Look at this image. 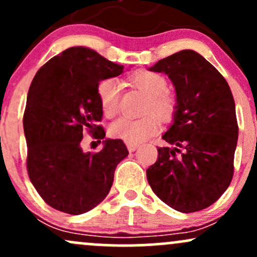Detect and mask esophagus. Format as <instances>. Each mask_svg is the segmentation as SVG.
<instances>
[{
  "mask_svg": "<svg viewBox=\"0 0 257 257\" xmlns=\"http://www.w3.org/2000/svg\"><path fill=\"white\" fill-rule=\"evenodd\" d=\"M139 147L138 144H126V149H128L129 152H134Z\"/></svg>",
  "mask_w": 257,
  "mask_h": 257,
  "instance_id": "1",
  "label": "esophagus"
}]
</instances>
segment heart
Listing matches in <instances>:
<instances>
[{"label":"heart","mask_w":257,"mask_h":257,"mask_svg":"<svg viewBox=\"0 0 257 257\" xmlns=\"http://www.w3.org/2000/svg\"><path fill=\"white\" fill-rule=\"evenodd\" d=\"M131 82L137 89L149 96L145 113L155 112V114H147L140 119L120 118L112 123L108 133L111 138L119 139L126 144H139L157 133V116L164 123L173 120L176 112V100L166 93L167 79L161 73L144 70L134 73L131 77ZM98 96L106 117L112 118L118 113L120 83L117 79L106 78L100 82Z\"/></svg>","instance_id":"heart-1"}]
</instances>
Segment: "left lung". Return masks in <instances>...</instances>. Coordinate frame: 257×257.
<instances>
[{"mask_svg": "<svg viewBox=\"0 0 257 257\" xmlns=\"http://www.w3.org/2000/svg\"><path fill=\"white\" fill-rule=\"evenodd\" d=\"M150 71L168 75L175 87L176 112L163 134L170 146L146 170L152 191L181 213L210 206L233 178L238 140L235 105L223 76L197 52H178Z\"/></svg>", "mask_w": 257, "mask_h": 257, "instance_id": "8db88e82", "label": "left lung"}]
</instances>
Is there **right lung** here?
<instances>
[{
  "label": "right lung",
  "mask_w": 257,
  "mask_h": 257,
  "mask_svg": "<svg viewBox=\"0 0 257 257\" xmlns=\"http://www.w3.org/2000/svg\"><path fill=\"white\" fill-rule=\"evenodd\" d=\"M85 47H71L38 70L28 93L24 133L29 178L42 199L63 213L79 215L110 192L117 164L128 156L119 139H106L96 153L83 152V131L105 138L98 85L123 72ZM101 143V141H100Z\"/></svg>",
  "instance_id": "add662e5"
}]
</instances>
